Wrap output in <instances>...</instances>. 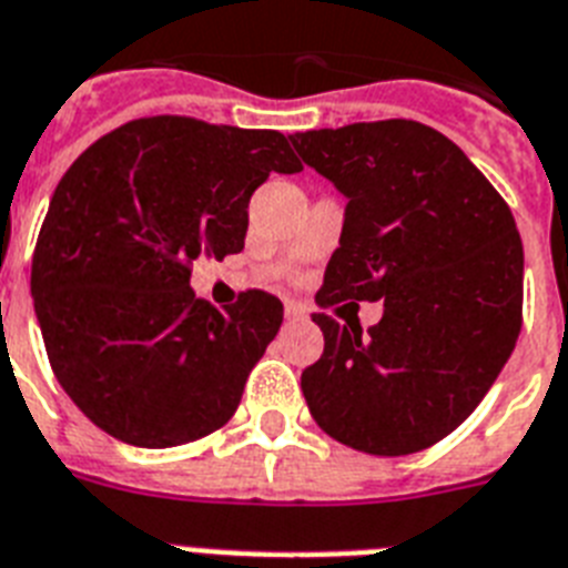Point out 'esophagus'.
Returning a JSON list of instances; mask_svg holds the SVG:
<instances>
[{
	"instance_id": "34e87169",
	"label": "esophagus",
	"mask_w": 568,
	"mask_h": 568,
	"mask_svg": "<svg viewBox=\"0 0 568 568\" xmlns=\"http://www.w3.org/2000/svg\"><path fill=\"white\" fill-rule=\"evenodd\" d=\"M285 317H288V321H306L308 312L300 306V303H285Z\"/></svg>"
}]
</instances>
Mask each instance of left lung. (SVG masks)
I'll return each instance as SVG.
<instances>
[{"label":"left lung","mask_w":568,"mask_h":568,"mask_svg":"<svg viewBox=\"0 0 568 568\" xmlns=\"http://www.w3.org/2000/svg\"><path fill=\"white\" fill-rule=\"evenodd\" d=\"M292 144L349 199L317 306L384 300L366 332L314 314L326 346L300 378L308 409L361 454H418L474 413L514 352L523 242L511 207L418 121L297 132Z\"/></svg>","instance_id":"left-lung-1"}]
</instances>
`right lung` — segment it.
Returning a JSON list of instances; mask_svg holds the SVG:
<instances>
[{"label":"right lung","mask_w":568,"mask_h":568,"mask_svg":"<svg viewBox=\"0 0 568 568\" xmlns=\"http://www.w3.org/2000/svg\"><path fill=\"white\" fill-rule=\"evenodd\" d=\"M303 164L283 132L159 114L98 138L57 184L31 297L60 387L103 433L175 447L219 430L283 323L268 292L190 288L199 256L245 247L247 202Z\"/></svg>","instance_id":"1"}]
</instances>
